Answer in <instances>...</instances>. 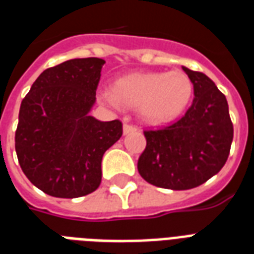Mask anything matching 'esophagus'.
Here are the masks:
<instances>
[{"instance_id": "34e87169", "label": "esophagus", "mask_w": 254, "mask_h": 254, "mask_svg": "<svg viewBox=\"0 0 254 254\" xmlns=\"http://www.w3.org/2000/svg\"><path fill=\"white\" fill-rule=\"evenodd\" d=\"M135 130H137V127L130 125V124H124V134H129V133Z\"/></svg>"}]
</instances>
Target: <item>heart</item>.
<instances>
[{"instance_id": "obj_1", "label": "heart", "mask_w": 254, "mask_h": 254, "mask_svg": "<svg viewBox=\"0 0 254 254\" xmlns=\"http://www.w3.org/2000/svg\"><path fill=\"white\" fill-rule=\"evenodd\" d=\"M192 91V81L182 71L135 72L117 79L113 91L101 92V97L112 105L139 107L145 121L162 125L185 112Z\"/></svg>"}]
</instances>
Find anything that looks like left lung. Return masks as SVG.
<instances>
[{
    "mask_svg": "<svg viewBox=\"0 0 254 254\" xmlns=\"http://www.w3.org/2000/svg\"><path fill=\"white\" fill-rule=\"evenodd\" d=\"M182 68L192 81V104L177 123L143 131L146 147L137 165L139 175L161 189L205 183L225 165L233 139L225 96L207 75Z\"/></svg>",
    "mask_w": 254,
    "mask_h": 254,
    "instance_id": "1",
    "label": "left lung"
}]
</instances>
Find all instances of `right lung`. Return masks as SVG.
Returning <instances> with one entry per match:
<instances>
[{"label": "right lung", "instance_id": "obj_1", "mask_svg": "<svg viewBox=\"0 0 254 254\" xmlns=\"http://www.w3.org/2000/svg\"><path fill=\"white\" fill-rule=\"evenodd\" d=\"M104 63L83 58L45 69L22 100L18 162L47 195L72 199L97 190L104 153L123 135L119 120L104 123L89 116Z\"/></svg>", "mask_w": 254, "mask_h": 254}]
</instances>
